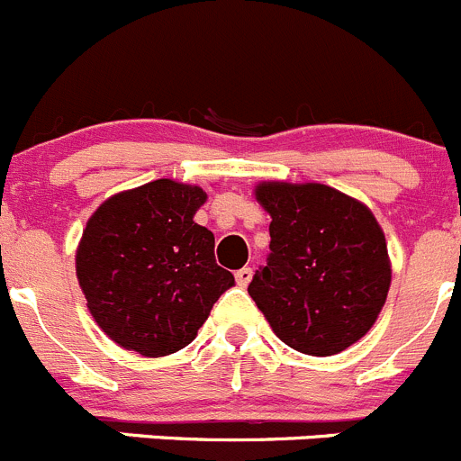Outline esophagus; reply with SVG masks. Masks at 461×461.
<instances>
[{"instance_id": "1", "label": "esophagus", "mask_w": 461, "mask_h": 461, "mask_svg": "<svg viewBox=\"0 0 461 461\" xmlns=\"http://www.w3.org/2000/svg\"><path fill=\"white\" fill-rule=\"evenodd\" d=\"M252 275H255V273H252V268H240V270H236L234 277H236V284H239L240 289H245V286H248V284L252 282Z\"/></svg>"}]
</instances>
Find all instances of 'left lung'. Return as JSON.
Here are the masks:
<instances>
[{
  "label": "left lung",
  "mask_w": 461,
  "mask_h": 461,
  "mask_svg": "<svg viewBox=\"0 0 461 461\" xmlns=\"http://www.w3.org/2000/svg\"><path fill=\"white\" fill-rule=\"evenodd\" d=\"M270 255L248 294L294 350L330 357L359 341L391 286L384 231L366 204L325 184L264 182Z\"/></svg>",
  "instance_id": "left-lung-1"
}]
</instances>
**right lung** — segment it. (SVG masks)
<instances>
[{"mask_svg":"<svg viewBox=\"0 0 461 461\" xmlns=\"http://www.w3.org/2000/svg\"><path fill=\"white\" fill-rule=\"evenodd\" d=\"M204 202L200 186L157 179L109 197L86 222L77 279L95 322L124 350H182L234 286L213 234L193 221Z\"/></svg>","mask_w":461,"mask_h":461,"instance_id":"add662e5","label":"right lung"}]
</instances>
